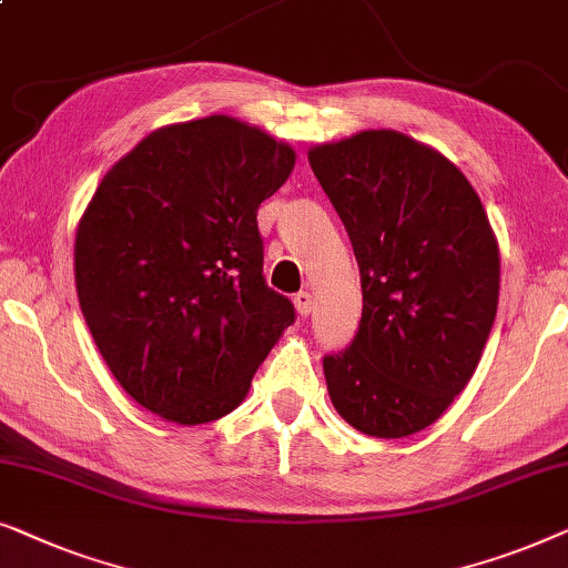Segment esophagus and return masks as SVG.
I'll list each match as a JSON object with an SVG mask.
<instances>
[{"label":"esophagus","instance_id":"obj_1","mask_svg":"<svg viewBox=\"0 0 568 568\" xmlns=\"http://www.w3.org/2000/svg\"><path fill=\"white\" fill-rule=\"evenodd\" d=\"M313 294L310 292H297L294 294V307H297V313L302 315V317H307L310 313H313Z\"/></svg>","mask_w":568,"mask_h":568}]
</instances>
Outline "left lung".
Returning a JSON list of instances; mask_svg holds the SVG:
<instances>
[{"mask_svg": "<svg viewBox=\"0 0 568 568\" xmlns=\"http://www.w3.org/2000/svg\"><path fill=\"white\" fill-rule=\"evenodd\" d=\"M352 240L362 323L323 359L333 408L369 437L432 426L470 383L499 305V243L455 162L393 129L310 146Z\"/></svg>", "mask_w": 568, "mask_h": 568, "instance_id": "1", "label": "left lung"}]
</instances>
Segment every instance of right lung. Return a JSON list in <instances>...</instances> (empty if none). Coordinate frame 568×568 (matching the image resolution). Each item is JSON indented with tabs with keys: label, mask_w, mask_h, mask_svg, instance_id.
Listing matches in <instances>:
<instances>
[{
	"label": "right lung",
	"mask_w": 568,
	"mask_h": 568,
	"mask_svg": "<svg viewBox=\"0 0 568 568\" xmlns=\"http://www.w3.org/2000/svg\"><path fill=\"white\" fill-rule=\"evenodd\" d=\"M297 154L232 115L170 123L108 170L74 237L77 297L108 369L183 426L227 416L294 323L263 278L261 201Z\"/></svg>",
	"instance_id": "add662e5"
}]
</instances>
